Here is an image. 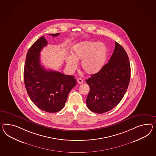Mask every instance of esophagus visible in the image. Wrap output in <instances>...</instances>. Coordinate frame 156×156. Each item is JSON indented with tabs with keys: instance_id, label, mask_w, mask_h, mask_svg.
Instances as JSON below:
<instances>
[{
	"instance_id": "obj_1",
	"label": "esophagus",
	"mask_w": 156,
	"mask_h": 156,
	"mask_svg": "<svg viewBox=\"0 0 156 156\" xmlns=\"http://www.w3.org/2000/svg\"><path fill=\"white\" fill-rule=\"evenodd\" d=\"M77 83L79 84H83L84 83V81L81 79V78H79L77 79Z\"/></svg>"
}]
</instances>
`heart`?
Segmentation results:
<instances>
[{
	"label": "heart",
	"mask_w": 156,
	"mask_h": 156,
	"mask_svg": "<svg viewBox=\"0 0 156 156\" xmlns=\"http://www.w3.org/2000/svg\"><path fill=\"white\" fill-rule=\"evenodd\" d=\"M72 56L66 58V64L71 71H75L78 62L81 60V68L88 75H94L104 67L108 56V48L102 42L91 41H83L72 49Z\"/></svg>",
	"instance_id": "1"
}]
</instances>
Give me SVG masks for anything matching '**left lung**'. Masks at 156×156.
<instances>
[{
	"label": "left lung",
	"instance_id": "obj_1",
	"mask_svg": "<svg viewBox=\"0 0 156 156\" xmlns=\"http://www.w3.org/2000/svg\"><path fill=\"white\" fill-rule=\"evenodd\" d=\"M131 76L128 55L115 42L113 54L107 64L86 80L90 91L86 100L88 108L102 114L115 108L127 90Z\"/></svg>",
	"mask_w": 156,
	"mask_h": 156
}]
</instances>
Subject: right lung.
Here are the masks:
<instances>
[{
  "instance_id": "obj_1",
  "label": "right lung",
  "mask_w": 156,
  "mask_h": 156,
  "mask_svg": "<svg viewBox=\"0 0 156 156\" xmlns=\"http://www.w3.org/2000/svg\"><path fill=\"white\" fill-rule=\"evenodd\" d=\"M60 33L49 34L56 37ZM44 36L32 44L27 54L24 69L25 86L32 102L42 110L56 112L64 108L68 94L76 86L74 76L46 70L41 65L40 52L48 44Z\"/></svg>"
}]
</instances>
